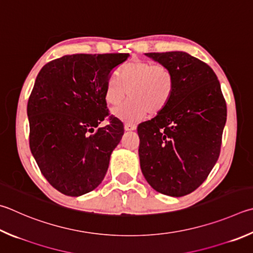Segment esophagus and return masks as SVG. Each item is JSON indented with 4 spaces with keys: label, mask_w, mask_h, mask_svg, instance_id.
Instances as JSON below:
<instances>
[{
    "label": "esophagus",
    "mask_w": 253,
    "mask_h": 253,
    "mask_svg": "<svg viewBox=\"0 0 253 253\" xmlns=\"http://www.w3.org/2000/svg\"><path fill=\"white\" fill-rule=\"evenodd\" d=\"M136 129V125L131 123H126L125 124V130L127 131H130V130H135Z\"/></svg>",
    "instance_id": "esophagus-1"
}]
</instances>
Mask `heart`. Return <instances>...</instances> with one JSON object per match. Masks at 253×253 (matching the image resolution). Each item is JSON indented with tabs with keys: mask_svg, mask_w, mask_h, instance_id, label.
Wrapping results in <instances>:
<instances>
[{
	"mask_svg": "<svg viewBox=\"0 0 253 253\" xmlns=\"http://www.w3.org/2000/svg\"><path fill=\"white\" fill-rule=\"evenodd\" d=\"M173 89V76L167 66L135 61L122 66L118 77H108L105 85V100L111 106H117L129 91L130 99L115 108L113 115L124 122H136L148 114L162 113L170 102Z\"/></svg>",
	"mask_w": 253,
	"mask_h": 253,
	"instance_id": "heart-1",
	"label": "heart"
}]
</instances>
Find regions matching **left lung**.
Here are the masks:
<instances>
[{
    "label": "left lung",
    "mask_w": 253,
    "mask_h": 253,
    "mask_svg": "<svg viewBox=\"0 0 253 253\" xmlns=\"http://www.w3.org/2000/svg\"><path fill=\"white\" fill-rule=\"evenodd\" d=\"M146 55L171 71L174 89L168 106L137 127L140 168L156 191L182 197L195 191L217 163L226 100L205 62L185 52Z\"/></svg>",
    "instance_id": "obj_1"
}]
</instances>
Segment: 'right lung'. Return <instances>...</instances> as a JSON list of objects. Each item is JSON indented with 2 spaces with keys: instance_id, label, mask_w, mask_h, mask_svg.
<instances>
[{
  "instance_id": "obj_1",
  "label": "right lung",
  "mask_w": 253,
  "mask_h": 253,
  "mask_svg": "<svg viewBox=\"0 0 253 253\" xmlns=\"http://www.w3.org/2000/svg\"><path fill=\"white\" fill-rule=\"evenodd\" d=\"M129 54H74L40 71L27 103L30 148L41 172L55 189L77 197L94 190L124 135L111 115L105 85ZM106 117L109 124L98 125Z\"/></svg>"
}]
</instances>
